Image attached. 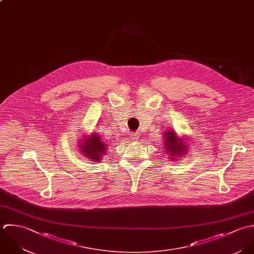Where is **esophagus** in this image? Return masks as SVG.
<instances>
[{
	"instance_id": "34e87169",
	"label": "esophagus",
	"mask_w": 254,
	"mask_h": 254,
	"mask_svg": "<svg viewBox=\"0 0 254 254\" xmlns=\"http://www.w3.org/2000/svg\"><path fill=\"white\" fill-rule=\"evenodd\" d=\"M129 138L131 139V140H137L138 138H139V134L138 133H136V132H130L129 133Z\"/></svg>"
}]
</instances>
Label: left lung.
<instances>
[{
    "label": "left lung",
    "instance_id": "obj_1",
    "mask_svg": "<svg viewBox=\"0 0 254 254\" xmlns=\"http://www.w3.org/2000/svg\"><path fill=\"white\" fill-rule=\"evenodd\" d=\"M165 134V149L166 152L170 153V157L171 158H175V156L177 155V157H180L185 151H188V149L186 148L185 142L181 139L178 138L176 136V132L172 131V130H167ZM186 150L185 151L184 149Z\"/></svg>",
    "mask_w": 254,
    "mask_h": 254
}]
</instances>
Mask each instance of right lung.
<instances>
[{
	"label": "right lung",
	"instance_id": "add662e5",
	"mask_svg": "<svg viewBox=\"0 0 254 254\" xmlns=\"http://www.w3.org/2000/svg\"><path fill=\"white\" fill-rule=\"evenodd\" d=\"M107 145L103 142L98 133H93L91 137H88L81 143L80 149L83 156L86 158H90L91 160H100L101 155L106 152Z\"/></svg>",
	"mask_w": 254,
	"mask_h": 254
}]
</instances>
